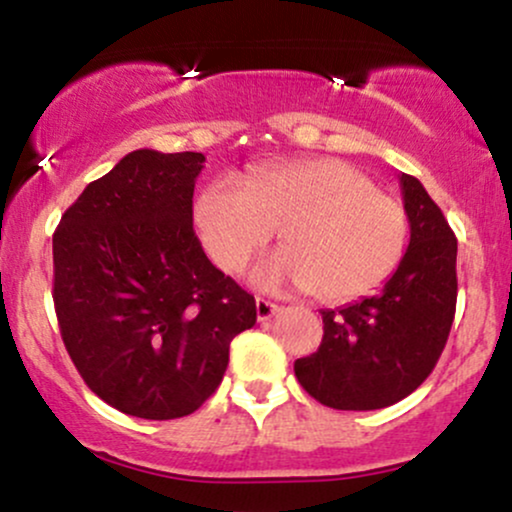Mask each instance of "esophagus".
I'll use <instances>...</instances> for the list:
<instances>
[{
	"label": "esophagus",
	"mask_w": 512,
	"mask_h": 512,
	"mask_svg": "<svg viewBox=\"0 0 512 512\" xmlns=\"http://www.w3.org/2000/svg\"><path fill=\"white\" fill-rule=\"evenodd\" d=\"M278 311H280L278 304L268 302V299H263V297L256 299V316H258V321H268V318H273L275 314H278Z\"/></svg>",
	"instance_id": "34e87169"
}]
</instances>
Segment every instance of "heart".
Instances as JSON below:
<instances>
[{"label":"heart","instance_id":"obj_1","mask_svg":"<svg viewBox=\"0 0 512 512\" xmlns=\"http://www.w3.org/2000/svg\"><path fill=\"white\" fill-rule=\"evenodd\" d=\"M201 242L225 273H237L275 237L285 249L254 270L256 285H294L318 302L345 304L381 287L410 242L400 198L338 158L261 167L249 182L222 177L196 201Z\"/></svg>","mask_w":512,"mask_h":512}]
</instances>
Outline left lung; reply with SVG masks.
<instances>
[{"label": "left lung", "instance_id": "8db88e82", "mask_svg": "<svg viewBox=\"0 0 512 512\" xmlns=\"http://www.w3.org/2000/svg\"><path fill=\"white\" fill-rule=\"evenodd\" d=\"M410 246L376 297L321 311L323 340L294 362L311 398L333 410H381L434 371L458 302V239L417 177L402 174Z\"/></svg>", "mask_w": 512, "mask_h": 512}]
</instances>
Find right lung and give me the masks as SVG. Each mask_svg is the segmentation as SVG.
I'll return each mask as SVG.
<instances>
[{"label":"right lung","instance_id":"right-lung-1","mask_svg":"<svg viewBox=\"0 0 512 512\" xmlns=\"http://www.w3.org/2000/svg\"><path fill=\"white\" fill-rule=\"evenodd\" d=\"M203 153L134 150L90 182L52 237L59 333L86 386L141 419L196 412L225 376L256 299L194 232Z\"/></svg>","mask_w":512,"mask_h":512}]
</instances>
